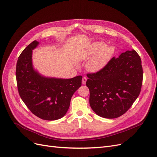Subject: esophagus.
Wrapping results in <instances>:
<instances>
[{"label":"esophagus","instance_id":"esophagus-1","mask_svg":"<svg viewBox=\"0 0 157 157\" xmlns=\"http://www.w3.org/2000/svg\"><path fill=\"white\" fill-rule=\"evenodd\" d=\"M86 80H87V78H86V77H83V78H82V84H86Z\"/></svg>","mask_w":157,"mask_h":157}]
</instances>
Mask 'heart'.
<instances>
[{
	"label": "heart",
	"instance_id": "b5f03b06",
	"mask_svg": "<svg viewBox=\"0 0 157 157\" xmlns=\"http://www.w3.org/2000/svg\"><path fill=\"white\" fill-rule=\"evenodd\" d=\"M114 52L112 46H106L102 42H95L90 48L80 56V59L90 60L88 64V69L96 71L101 69L111 58Z\"/></svg>",
	"mask_w": 157,
	"mask_h": 157
}]
</instances>
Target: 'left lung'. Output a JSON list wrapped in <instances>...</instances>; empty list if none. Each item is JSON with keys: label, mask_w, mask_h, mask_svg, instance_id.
Instances as JSON below:
<instances>
[{"label": "left lung", "mask_w": 157, "mask_h": 157, "mask_svg": "<svg viewBox=\"0 0 157 157\" xmlns=\"http://www.w3.org/2000/svg\"><path fill=\"white\" fill-rule=\"evenodd\" d=\"M87 77L92 110L101 117L115 118L124 115L139 96L143 81L141 60L136 50H127Z\"/></svg>", "instance_id": "1"}]
</instances>
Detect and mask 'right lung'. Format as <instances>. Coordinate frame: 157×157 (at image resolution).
Returning <instances> with one entry per match:
<instances>
[{
    "label": "right lung",
    "instance_id": "right-lung-1",
    "mask_svg": "<svg viewBox=\"0 0 157 157\" xmlns=\"http://www.w3.org/2000/svg\"><path fill=\"white\" fill-rule=\"evenodd\" d=\"M39 42L34 40L23 50L16 64L19 94L28 109L46 121L62 118L67 112L73 94L81 86L82 76L72 78L47 77L33 67V50Z\"/></svg>",
    "mask_w": 157,
    "mask_h": 157
}]
</instances>
